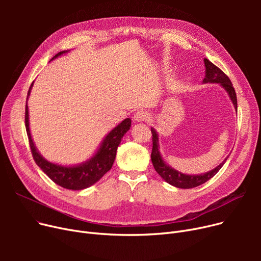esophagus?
Segmentation results:
<instances>
[{
  "mask_svg": "<svg viewBox=\"0 0 261 261\" xmlns=\"http://www.w3.org/2000/svg\"><path fill=\"white\" fill-rule=\"evenodd\" d=\"M149 119V114L143 110H140V111L136 112L134 114V121L136 122H142V121H147Z\"/></svg>",
  "mask_w": 261,
  "mask_h": 261,
  "instance_id": "obj_1",
  "label": "esophagus"
}]
</instances>
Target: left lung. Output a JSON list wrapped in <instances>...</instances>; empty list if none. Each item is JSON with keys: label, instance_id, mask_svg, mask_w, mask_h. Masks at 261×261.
<instances>
[{"label": "left lung", "instance_id": "left-lung-1", "mask_svg": "<svg viewBox=\"0 0 261 261\" xmlns=\"http://www.w3.org/2000/svg\"><path fill=\"white\" fill-rule=\"evenodd\" d=\"M205 63V78L203 79L204 84H207V82H211V84H220L228 93L229 97L235 106V109L237 110V96L234 87L231 85L230 79L221 71L220 68L216 66L214 63H212L208 59H204ZM151 133H152V152H151V161L153 164V167L155 171L165 180L167 183L177 187V188H194L197 187L206 181L211 180L212 177L221 169L223 166V164L227 160V158L215 169L212 171H208L204 174H198V175H189V174H184L179 171L174 170L173 168L169 167L166 165V163L163 161L160 151H159V136L153 128H151Z\"/></svg>", "mask_w": 261, "mask_h": 261}]
</instances>
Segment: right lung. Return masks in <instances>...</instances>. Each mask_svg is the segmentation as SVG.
I'll return each mask as SVG.
<instances>
[{
	"instance_id": "1",
	"label": "right lung",
	"mask_w": 261,
	"mask_h": 261,
	"mask_svg": "<svg viewBox=\"0 0 261 261\" xmlns=\"http://www.w3.org/2000/svg\"><path fill=\"white\" fill-rule=\"evenodd\" d=\"M64 53H66V50L60 51L57 55H55L51 60L57 58ZM32 87L33 84L29 90V93H27V96L30 95ZM25 127L27 136H29L32 154L37 165L57 185L66 189L80 190L88 188L97 181H99L103 176V174L111 169L116 156L117 147L120 144L122 136L125 135V133L131 127V119H123L117 127H115L111 132H110L105 138L102 144L100 145V148L98 149V151L96 152V154L91 160L81 164V165L73 167H65L57 165V164L49 163L41 156L40 153L37 151L30 131L29 108H27V103L25 107Z\"/></svg>"
}]
</instances>
